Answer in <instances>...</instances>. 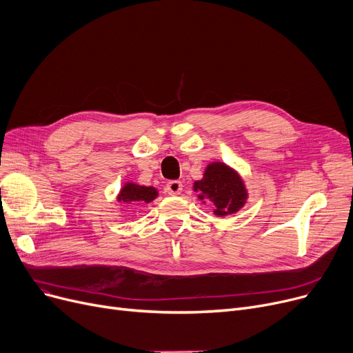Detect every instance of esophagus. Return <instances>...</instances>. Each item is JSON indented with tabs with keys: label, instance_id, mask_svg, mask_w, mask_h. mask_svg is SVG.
Returning a JSON list of instances; mask_svg holds the SVG:
<instances>
[{
	"label": "esophagus",
	"instance_id": "obj_1",
	"mask_svg": "<svg viewBox=\"0 0 353 353\" xmlns=\"http://www.w3.org/2000/svg\"><path fill=\"white\" fill-rule=\"evenodd\" d=\"M166 192L170 195H178L182 192V182L181 181H170L166 183Z\"/></svg>",
	"mask_w": 353,
	"mask_h": 353
}]
</instances>
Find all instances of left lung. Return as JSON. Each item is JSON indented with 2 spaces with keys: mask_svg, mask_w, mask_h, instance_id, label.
I'll list each match as a JSON object with an SVG mask.
<instances>
[{
  "mask_svg": "<svg viewBox=\"0 0 353 353\" xmlns=\"http://www.w3.org/2000/svg\"><path fill=\"white\" fill-rule=\"evenodd\" d=\"M194 190L199 191V199H211L216 215L237 212L244 204L247 192L241 178L231 168L221 162L207 166L204 178L194 183Z\"/></svg>",
  "mask_w": 353,
  "mask_h": 353,
  "instance_id": "1",
  "label": "left lung"
}]
</instances>
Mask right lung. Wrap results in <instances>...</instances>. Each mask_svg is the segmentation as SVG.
<instances>
[{"label": "right lung", "instance_id": "1", "mask_svg": "<svg viewBox=\"0 0 353 353\" xmlns=\"http://www.w3.org/2000/svg\"><path fill=\"white\" fill-rule=\"evenodd\" d=\"M158 196V192L152 187H141L137 183H126L121 190L117 201L122 204H137V203H150Z\"/></svg>", "mask_w": 353, "mask_h": 353}]
</instances>
